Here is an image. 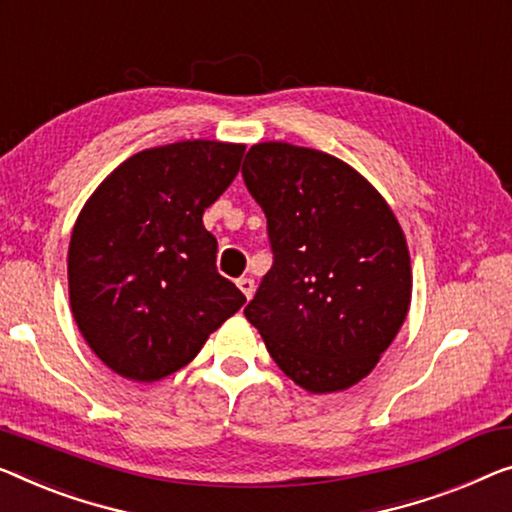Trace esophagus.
<instances>
[{
  "instance_id": "esophagus-1",
  "label": "esophagus",
  "mask_w": 512,
  "mask_h": 512,
  "mask_svg": "<svg viewBox=\"0 0 512 512\" xmlns=\"http://www.w3.org/2000/svg\"><path fill=\"white\" fill-rule=\"evenodd\" d=\"M236 285H239V289L243 292V296H246V299H253V294H255V280L253 278H239V280H236Z\"/></svg>"
}]
</instances>
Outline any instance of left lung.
Here are the masks:
<instances>
[{"mask_svg": "<svg viewBox=\"0 0 512 512\" xmlns=\"http://www.w3.org/2000/svg\"><path fill=\"white\" fill-rule=\"evenodd\" d=\"M241 174L273 253L243 315L305 391H345L375 368L407 317L400 223L361 174L324 151L262 142Z\"/></svg>", "mask_w": 512, "mask_h": 512, "instance_id": "8db88e82", "label": "left lung"}]
</instances>
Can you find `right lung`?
<instances>
[{
	"mask_svg": "<svg viewBox=\"0 0 512 512\" xmlns=\"http://www.w3.org/2000/svg\"><path fill=\"white\" fill-rule=\"evenodd\" d=\"M243 151L211 140L140 151L80 211L68 248L73 317L117 375L158 381L181 370L246 303L218 273V241L202 223Z\"/></svg>",
	"mask_w": 512,
	"mask_h": 512,
	"instance_id": "obj_1",
	"label": "right lung"
}]
</instances>
